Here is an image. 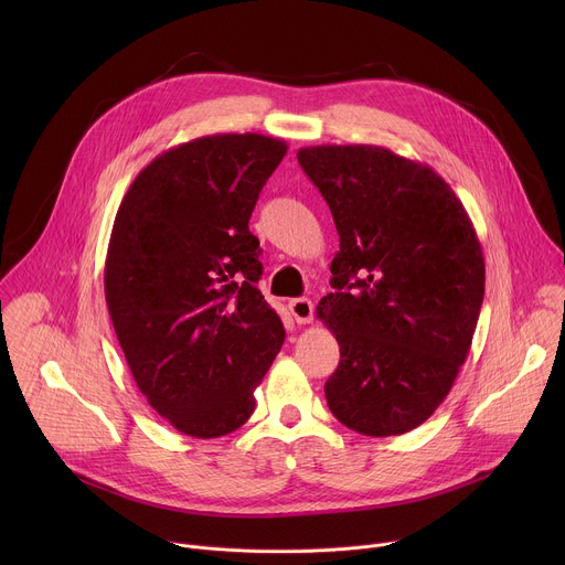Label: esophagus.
I'll return each mask as SVG.
<instances>
[{
  "label": "esophagus",
  "instance_id": "obj_1",
  "mask_svg": "<svg viewBox=\"0 0 565 565\" xmlns=\"http://www.w3.org/2000/svg\"><path fill=\"white\" fill-rule=\"evenodd\" d=\"M288 310L295 317L297 324H310L315 306H312V301L308 297H297V299L288 301Z\"/></svg>",
  "mask_w": 565,
  "mask_h": 565
}]
</instances>
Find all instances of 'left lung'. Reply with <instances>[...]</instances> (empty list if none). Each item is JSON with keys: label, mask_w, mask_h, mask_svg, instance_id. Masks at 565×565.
Listing matches in <instances>:
<instances>
[{"label": "left lung", "mask_w": 565, "mask_h": 565, "mask_svg": "<svg viewBox=\"0 0 565 565\" xmlns=\"http://www.w3.org/2000/svg\"><path fill=\"white\" fill-rule=\"evenodd\" d=\"M340 250L317 317L340 344L331 414L364 436L420 427L467 360L486 262L467 210L429 166L377 145L301 147Z\"/></svg>", "instance_id": "left-lung-1"}]
</instances>
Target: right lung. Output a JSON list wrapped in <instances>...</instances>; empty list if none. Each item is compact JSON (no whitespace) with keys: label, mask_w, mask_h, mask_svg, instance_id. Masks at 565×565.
Segmentation results:
<instances>
[{"label":"right lung","mask_w":565,"mask_h":565,"mask_svg":"<svg viewBox=\"0 0 565 565\" xmlns=\"http://www.w3.org/2000/svg\"><path fill=\"white\" fill-rule=\"evenodd\" d=\"M288 145L214 134L156 156L129 185L109 238L105 297L149 407L192 438H218L255 412L286 331L264 299L248 230Z\"/></svg>","instance_id":"obj_1"}]
</instances>
